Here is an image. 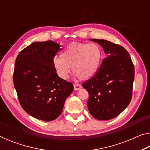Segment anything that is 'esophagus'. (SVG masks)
<instances>
[{"label":"esophagus","instance_id":"esophagus-1","mask_svg":"<svg viewBox=\"0 0 150 150\" xmlns=\"http://www.w3.org/2000/svg\"><path fill=\"white\" fill-rule=\"evenodd\" d=\"M73 86H74V90L75 91H78V90H79L81 88V86L80 85H79V84L74 85Z\"/></svg>","mask_w":150,"mask_h":150}]
</instances>
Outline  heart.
Returning <instances> with one entry per match:
<instances>
[{"instance_id":"heart-1","label":"heart","mask_w":150,"mask_h":150,"mask_svg":"<svg viewBox=\"0 0 150 150\" xmlns=\"http://www.w3.org/2000/svg\"><path fill=\"white\" fill-rule=\"evenodd\" d=\"M103 57V50L97 44L73 42L61 53L60 57L54 58L53 65L63 79L69 78L71 67L79 79L88 80L97 73Z\"/></svg>"}]
</instances>
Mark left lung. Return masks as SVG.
<instances>
[{"mask_svg": "<svg viewBox=\"0 0 150 150\" xmlns=\"http://www.w3.org/2000/svg\"><path fill=\"white\" fill-rule=\"evenodd\" d=\"M102 46L106 57L97 73L83 83L89 95L88 109L94 118H115L130 103L132 95L134 67L127 50L105 40L89 39Z\"/></svg>", "mask_w": 150, "mask_h": 150, "instance_id": "left-lung-1", "label": "left lung"}]
</instances>
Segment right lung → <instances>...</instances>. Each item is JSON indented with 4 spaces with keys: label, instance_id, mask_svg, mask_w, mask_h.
Instances as JSON below:
<instances>
[{
    "label": "right lung",
    "instance_id": "right-lung-1",
    "mask_svg": "<svg viewBox=\"0 0 150 150\" xmlns=\"http://www.w3.org/2000/svg\"><path fill=\"white\" fill-rule=\"evenodd\" d=\"M60 47L51 40L33 42L15 62L13 81L20 105L32 117L45 122L61 115L73 91L72 83L58 77L53 65Z\"/></svg>",
    "mask_w": 150,
    "mask_h": 150
}]
</instances>
